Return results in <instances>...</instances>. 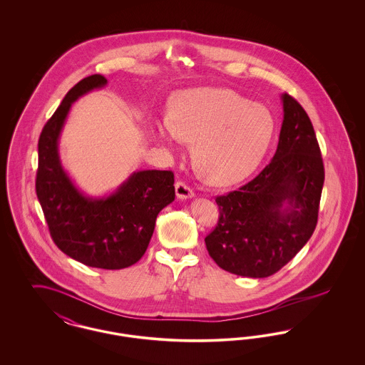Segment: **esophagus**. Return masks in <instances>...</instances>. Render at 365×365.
<instances>
[{"instance_id": "1", "label": "esophagus", "mask_w": 365, "mask_h": 365, "mask_svg": "<svg viewBox=\"0 0 365 365\" xmlns=\"http://www.w3.org/2000/svg\"><path fill=\"white\" fill-rule=\"evenodd\" d=\"M175 191H176V197L179 200H189L194 197V191L191 190L190 187L183 182H176Z\"/></svg>"}]
</instances>
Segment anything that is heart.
<instances>
[{
    "label": "heart",
    "instance_id": "obj_1",
    "mask_svg": "<svg viewBox=\"0 0 365 365\" xmlns=\"http://www.w3.org/2000/svg\"><path fill=\"white\" fill-rule=\"evenodd\" d=\"M272 112L234 90L197 87L175 94L170 119L153 124L158 143L175 148L194 142L200 176L213 186L240 183L260 167L275 135Z\"/></svg>",
    "mask_w": 365,
    "mask_h": 365
}]
</instances>
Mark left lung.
Instances as JSON below:
<instances>
[{
    "label": "left lung",
    "mask_w": 365,
    "mask_h": 365,
    "mask_svg": "<svg viewBox=\"0 0 365 365\" xmlns=\"http://www.w3.org/2000/svg\"><path fill=\"white\" fill-rule=\"evenodd\" d=\"M283 122L271 163L240 190L216 198L209 256L231 274L267 278L305 246L317 223L324 167L304 108L282 94Z\"/></svg>",
    "instance_id": "left-lung-1"
}]
</instances>
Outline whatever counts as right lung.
I'll use <instances>...</instances> for the list:
<instances>
[{"instance_id": "add662e5", "label": "right lung", "mask_w": 365, "mask_h": 365, "mask_svg": "<svg viewBox=\"0 0 365 365\" xmlns=\"http://www.w3.org/2000/svg\"><path fill=\"white\" fill-rule=\"evenodd\" d=\"M108 81L91 75L71 88L45 124L38 142L36 197L57 247L88 267L127 268L145 255L157 215L175 200L171 171L143 170L112 192L91 197L64 170L58 140L72 104Z\"/></svg>"}]
</instances>
